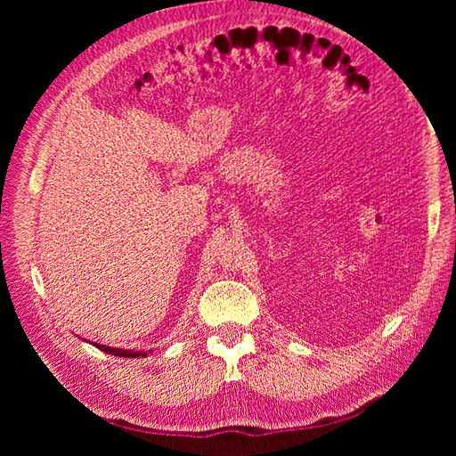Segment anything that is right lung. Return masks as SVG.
<instances>
[{"label":"right lung","instance_id":"1","mask_svg":"<svg viewBox=\"0 0 456 456\" xmlns=\"http://www.w3.org/2000/svg\"><path fill=\"white\" fill-rule=\"evenodd\" d=\"M96 348H101L102 352L106 354H112V355H118V357H146L148 352H131V350H119V348H110V346H104V344H94Z\"/></svg>","mask_w":456,"mask_h":456}]
</instances>
